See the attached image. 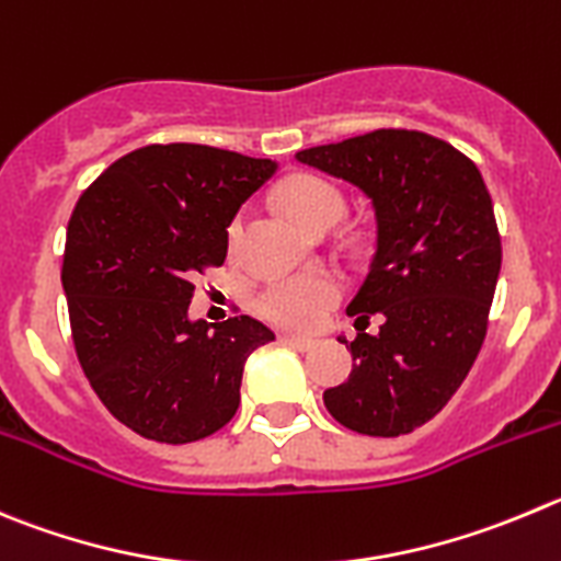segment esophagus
Masks as SVG:
<instances>
[{"instance_id":"1","label":"esophagus","mask_w":561,"mask_h":561,"mask_svg":"<svg viewBox=\"0 0 561 561\" xmlns=\"http://www.w3.org/2000/svg\"><path fill=\"white\" fill-rule=\"evenodd\" d=\"M282 343L296 348V352H310L312 345L318 343L316 337H307V334H282Z\"/></svg>"}]
</instances>
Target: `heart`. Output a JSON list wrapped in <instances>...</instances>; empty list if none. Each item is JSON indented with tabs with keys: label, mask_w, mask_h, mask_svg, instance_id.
Segmentation results:
<instances>
[{
	"label": "heart",
	"mask_w": 561,
	"mask_h": 561,
	"mask_svg": "<svg viewBox=\"0 0 561 561\" xmlns=\"http://www.w3.org/2000/svg\"><path fill=\"white\" fill-rule=\"evenodd\" d=\"M285 216L307 234L329 232L345 213V196L337 185L318 174H293L276 191ZM243 221L234 218L229 240L240 238ZM340 282L327 274H307L282 279L265 290L260 310L268 321L287 329H312L337 305Z\"/></svg>",
	"instance_id": "obj_1"
}]
</instances>
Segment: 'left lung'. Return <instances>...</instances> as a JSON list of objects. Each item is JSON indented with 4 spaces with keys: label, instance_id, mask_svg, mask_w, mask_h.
Here are the masks:
<instances>
[{
    "label": "left lung",
    "instance_id": "left-lung-1",
    "mask_svg": "<svg viewBox=\"0 0 561 561\" xmlns=\"http://www.w3.org/2000/svg\"><path fill=\"white\" fill-rule=\"evenodd\" d=\"M374 204L376 251L348 305L354 327L379 311V335L348 343V381L323 404L345 428L399 437L432 421L473 368L501 271L493 198L476 162L415 129H376L298 151Z\"/></svg>",
    "mask_w": 561,
    "mask_h": 561
}]
</instances>
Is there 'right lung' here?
<instances>
[{
  "instance_id": "right-lung-1",
  "label": "right lung",
  "mask_w": 561,
  "mask_h": 561,
  "mask_svg": "<svg viewBox=\"0 0 561 561\" xmlns=\"http://www.w3.org/2000/svg\"><path fill=\"white\" fill-rule=\"evenodd\" d=\"M274 160L198 144L144 146L80 196L62 290L88 381L135 434L193 443L232 421L249 354L274 332L249 316L191 321L193 276L227 260L240 204Z\"/></svg>"
}]
</instances>
